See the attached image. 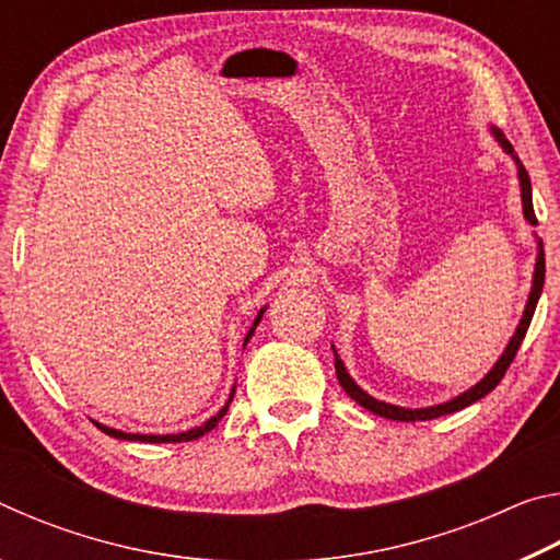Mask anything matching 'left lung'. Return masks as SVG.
<instances>
[{"label":"left lung","instance_id":"8db88e82","mask_svg":"<svg viewBox=\"0 0 560 560\" xmlns=\"http://www.w3.org/2000/svg\"><path fill=\"white\" fill-rule=\"evenodd\" d=\"M491 132H494V138L499 140V145L506 150V153L514 158V163L518 167V185H521V202H524V217L530 222V224H538L536 220V212H534V200H530V179H528V173L524 163H521L518 155L514 153V145L509 143V140L504 138V132L491 128ZM544 279H546V259H544V242L538 240V254H536V269H534V287H530V293H528V301H526V308H524V316H521L518 326H516V334L511 336L509 346L504 353H501V358L497 360V365L491 368V371L481 377V381L469 387L467 393H462L457 397H452L450 402H442V405H434V407H420V410H410V407H397V405H390V402H383V400H375V397L368 395L365 390H360V387L355 385L353 377L348 375L343 360H340L338 350L334 348V355H336V375H338V383L343 390L353 397V400L358 405H363L365 410H371L373 415H381V417H387V420H400V422H417V420H434V417H442V415H450V412H457L462 410V407H469L471 402L481 400V397L489 395L494 387L501 383V377H504L506 368L511 365V360L516 358V350L521 346V340H524L526 330H528V324L530 318H534V311H536V303H538V296H541L544 291Z\"/></svg>","mask_w":560,"mask_h":560}]
</instances>
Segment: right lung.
<instances>
[{
    "mask_svg": "<svg viewBox=\"0 0 560 560\" xmlns=\"http://www.w3.org/2000/svg\"><path fill=\"white\" fill-rule=\"evenodd\" d=\"M261 316H264V308L259 311L257 318H254V326L249 328V334H246V338H244V346L249 343V338L254 336V328L259 326ZM232 397H234V390H232L230 400L224 402V407H222L220 412H217L214 417H210V420H207L205 424H200V428H195V430H187V432H179V434H130V432H120V430L106 428V424H101V422H96V428H98L101 432H106L108 438H116V440H130V442H153V444H160V442H189V440H197V438H202L205 432H210V430H214V428H217V422H220L222 417L226 415V410H230V402H232Z\"/></svg>",
    "mask_w": 560,
    "mask_h": 560,
    "instance_id": "1",
    "label": "right lung"
}]
</instances>
